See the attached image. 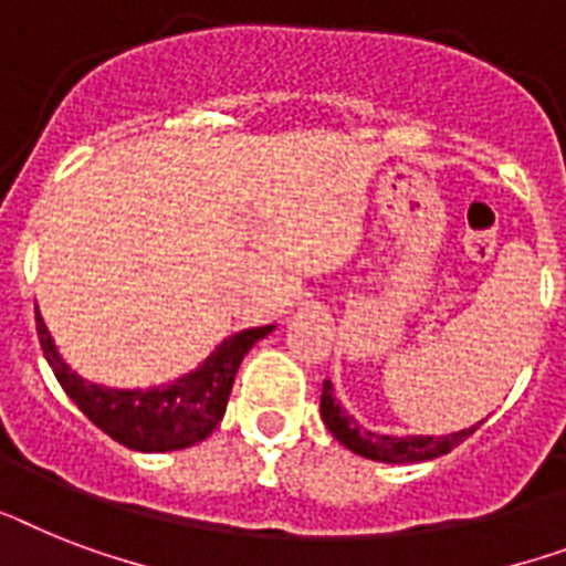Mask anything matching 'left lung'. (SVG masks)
<instances>
[{"instance_id":"1","label":"left lung","mask_w":566,"mask_h":566,"mask_svg":"<svg viewBox=\"0 0 566 566\" xmlns=\"http://www.w3.org/2000/svg\"><path fill=\"white\" fill-rule=\"evenodd\" d=\"M319 410H323V421L337 442L346 444L348 450H355L366 459H378V462H424V459L444 457L448 450H453L457 444H462L468 436L474 433V424L468 430H459V433L450 436H380L371 433V430H363L355 418L348 416L343 407L334 398V389L325 380L323 384V401H319Z\"/></svg>"}]
</instances>
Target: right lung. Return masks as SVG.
<instances>
[{"instance_id":"add662e5","label":"right lung","mask_w":566,"mask_h":566,"mask_svg":"<svg viewBox=\"0 0 566 566\" xmlns=\"http://www.w3.org/2000/svg\"><path fill=\"white\" fill-rule=\"evenodd\" d=\"M273 325L247 328L235 337L223 339L209 360L186 378L156 389H107L90 380H81L66 363L60 360L45 323L36 314V337L43 355L52 366L54 378L63 392L81 407L92 424L113 436L118 444L145 453L182 450L203 442L206 436L220 424L227 412L229 392L235 384V371L252 343L270 334Z\"/></svg>"}]
</instances>
